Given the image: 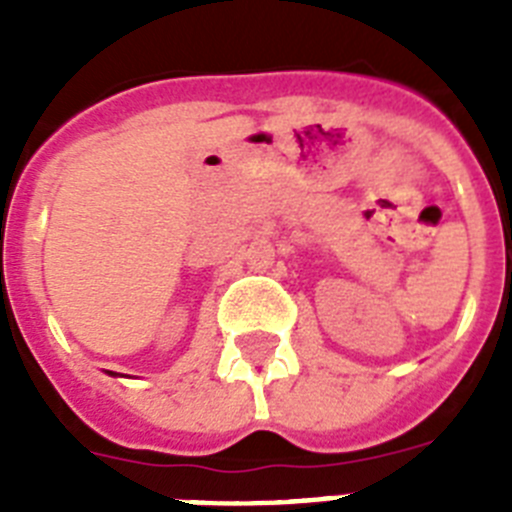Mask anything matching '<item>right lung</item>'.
<instances>
[{"mask_svg":"<svg viewBox=\"0 0 512 512\" xmlns=\"http://www.w3.org/2000/svg\"><path fill=\"white\" fill-rule=\"evenodd\" d=\"M110 374H112V377H117V374H115V372H110Z\"/></svg>","mask_w":512,"mask_h":512,"instance_id":"right-lung-1","label":"right lung"}]
</instances>
